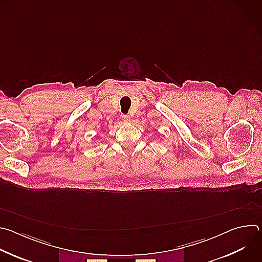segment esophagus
I'll return each mask as SVG.
<instances>
[{"mask_svg": "<svg viewBox=\"0 0 262 262\" xmlns=\"http://www.w3.org/2000/svg\"><path fill=\"white\" fill-rule=\"evenodd\" d=\"M122 120H123L125 123H128V122H130V116H129V115H123V116H122Z\"/></svg>", "mask_w": 262, "mask_h": 262, "instance_id": "esophagus-1", "label": "esophagus"}]
</instances>
